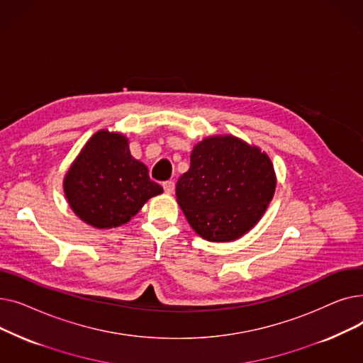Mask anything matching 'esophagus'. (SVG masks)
<instances>
[{
  "label": "esophagus",
  "instance_id": "1",
  "mask_svg": "<svg viewBox=\"0 0 363 363\" xmlns=\"http://www.w3.org/2000/svg\"><path fill=\"white\" fill-rule=\"evenodd\" d=\"M163 189H164L166 194H172V193L175 191V182L174 181L163 182Z\"/></svg>",
  "mask_w": 363,
  "mask_h": 363
}]
</instances>
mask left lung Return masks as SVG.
Wrapping results in <instances>:
<instances>
[{
    "label": "left lung",
    "instance_id": "1",
    "mask_svg": "<svg viewBox=\"0 0 363 363\" xmlns=\"http://www.w3.org/2000/svg\"><path fill=\"white\" fill-rule=\"evenodd\" d=\"M275 186L264 151L234 135H215L194 145L191 164L177 182V201L200 237L228 242L260 220Z\"/></svg>",
    "mask_w": 363,
    "mask_h": 363
}]
</instances>
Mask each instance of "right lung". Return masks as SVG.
Returning a JSON list of instances; mask_svg holds the SVG:
<instances>
[{"mask_svg":"<svg viewBox=\"0 0 363 363\" xmlns=\"http://www.w3.org/2000/svg\"><path fill=\"white\" fill-rule=\"evenodd\" d=\"M72 211L85 223L107 230L130 220L163 188L151 181L148 169L133 159L128 138L99 130L70 164L63 181Z\"/></svg>","mask_w":363,"mask_h":363,"instance_id":"right-lung-1","label":"right lung"}]
</instances>
